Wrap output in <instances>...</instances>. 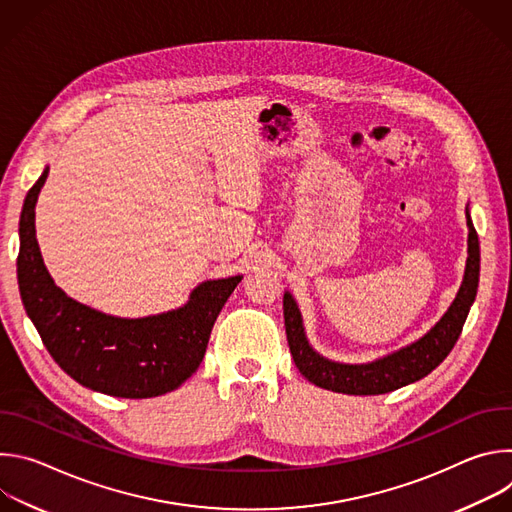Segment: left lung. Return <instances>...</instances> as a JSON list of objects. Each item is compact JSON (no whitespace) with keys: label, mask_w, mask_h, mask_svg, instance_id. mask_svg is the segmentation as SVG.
<instances>
[{"label":"left lung","mask_w":512,"mask_h":512,"mask_svg":"<svg viewBox=\"0 0 512 512\" xmlns=\"http://www.w3.org/2000/svg\"><path fill=\"white\" fill-rule=\"evenodd\" d=\"M468 216V261L458 296L446 316L421 340L369 364H340L316 354L304 334L300 310L289 294L283 296L285 332L291 356L300 373L316 387L346 395H383L429 375L458 342L470 306L476 298L480 275V245Z\"/></svg>","instance_id":"left-lung-1"}]
</instances>
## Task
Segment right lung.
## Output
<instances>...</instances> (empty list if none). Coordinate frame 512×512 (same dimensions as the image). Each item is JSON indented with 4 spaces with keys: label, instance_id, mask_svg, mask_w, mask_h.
Wrapping results in <instances>:
<instances>
[{
    "label": "right lung",
    "instance_id": "right-lung-1",
    "mask_svg": "<svg viewBox=\"0 0 512 512\" xmlns=\"http://www.w3.org/2000/svg\"><path fill=\"white\" fill-rule=\"evenodd\" d=\"M48 168L30 188L20 218L18 283L24 308L58 367L87 389L148 399L178 389L206 352L212 324L241 275L204 281L174 312L125 320L64 296L48 275L36 241L34 208Z\"/></svg>",
    "mask_w": 512,
    "mask_h": 512
}]
</instances>
